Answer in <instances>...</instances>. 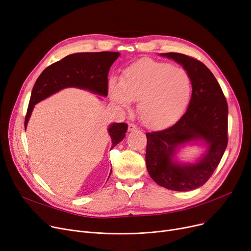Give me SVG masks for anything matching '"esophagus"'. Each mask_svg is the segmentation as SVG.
Masks as SVG:
<instances>
[{"instance_id": "34e87169", "label": "esophagus", "mask_w": 251, "mask_h": 251, "mask_svg": "<svg viewBox=\"0 0 251 251\" xmlns=\"http://www.w3.org/2000/svg\"><path fill=\"white\" fill-rule=\"evenodd\" d=\"M138 129V127L135 125V124H133V123H130L129 125H128V130L129 131H135V130H137Z\"/></svg>"}]
</instances>
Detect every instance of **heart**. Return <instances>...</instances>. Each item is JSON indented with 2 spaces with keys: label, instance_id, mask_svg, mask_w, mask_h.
<instances>
[{
  "label": "heart",
  "instance_id": "obj_1",
  "mask_svg": "<svg viewBox=\"0 0 251 251\" xmlns=\"http://www.w3.org/2000/svg\"><path fill=\"white\" fill-rule=\"evenodd\" d=\"M112 100L123 108L137 100L142 123L151 129L174 124L186 111L192 96L189 73L168 62L140 60L127 67L120 81L109 80Z\"/></svg>",
  "mask_w": 251,
  "mask_h": 251
}]
</instances>
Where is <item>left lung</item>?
Returning a JSON list of instances; mask_svg holds the SVG:
<instances>
[{
	"label": "left lung",
	"instance_id": "1",
	"mask_svg": "<svg viewBox=\"0 0 251 251\" xmlns=\"http://www.w3.org/2000/svg\"><path fill=\"white\" fill-rule=\"evenodd\" d=\"M181 64L192 81V96L186 113L173 126L147 133L146 162L149 174L160 186L188 191L202 186L221 162L228 144V103L214 74L192 57L162 54ZM203 140L209 150L194 165L173 161L176 149L190 141Z\"/></svg>",
	"mask_w": 251,
	"mask_h": 251
}]
</instances>
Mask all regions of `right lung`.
Here are the masks:
<instances>
[{"label":"right lung","instance_id":"right-lung-1","mask_svg":"<svg viewBox=\"0 0 251 251\" xmlns=\"http://www.w3.org/2000/svg\"><path fill=\"white\" fill-rule=\"evenodd\" d=\"M119 56L120 54L117 51L77 52L50 65L38 76L32 88L25 116V128L34 104L63 88L78 87L107 97L108 74L111 66ZM127 128L126 123L110 125L109 134L112 138V149L125 137Z\"/></svg>","mask_w":251,"mask_h":251}]
</instances>
